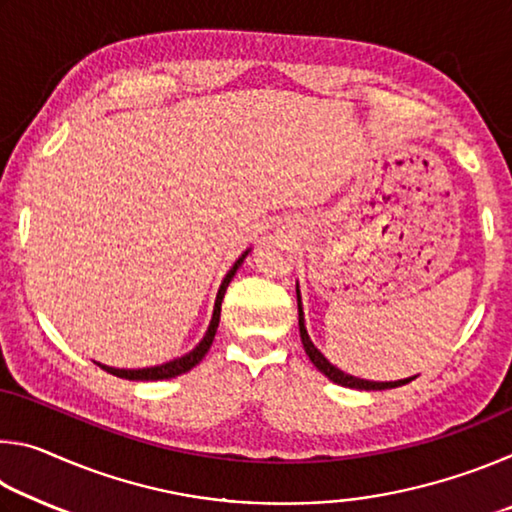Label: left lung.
Listing matches in <instances>:
<instances>
[{
	"instance_id": "left-lung-1",
	"label": "left lung",
	"mask_w": 512,
	"mask_h": 512,
	"mask_svg": "<svg viewBox=\"0 0 512 512\" xmlns=\"http://www.w3.org/2000/svg\"><path fill=\"white\" fill-rule=\"evenodd\" d=\"M296 296H298V327H300V339H302V348H305L309 361L314 363V366L323 372V375L334 381V384L339 386H345V388H357V391H386V388H397V386H404L409 384L411 379L415 377H409V379H397V381H368V379H359V377H352L348 375V372L339 370L336 366H332L325 359V354L320 352L314 343H311L309 334H307V327H305V311H302V302H300V287L296 284Z\"/></svg>"
}]
</instances>
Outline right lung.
I'll return each mask as SVG.
<instances>
[{"label": "right lung", "instance_id": "right-lung-1", "mask_svg": "<svg viewBox=\"0 0 512 512\" xmlns=\"http://www.w3.org/2000/svg\"><path fill=\"white\" fill-rule=\"evenodd\" d=\"M250 248H246L244 253H241V257L237 259L235 264H232V268L228 273H225L223 282L219 291H216V300H214V311H212V320L210 325H207V332L201 341H198V345L194 350H189L187 354H183V357L178 359H171L167 363H160V366H151V368H112V366H106V363H99L94 361L97 366H101L106 372H110V375L115 377H121V379H128V381H160V379H171V377H178L183 375V372L192 370L198 361H201L207 350H210V345L214 341V334H216V327H219V318H221V302H223V296H225V289H228V284L232 282V277H235V273L239 271V266L244 264V259L248 257Z\"/></svg>", "mask_w": 512, "mask_h": 512}]
</instances>
